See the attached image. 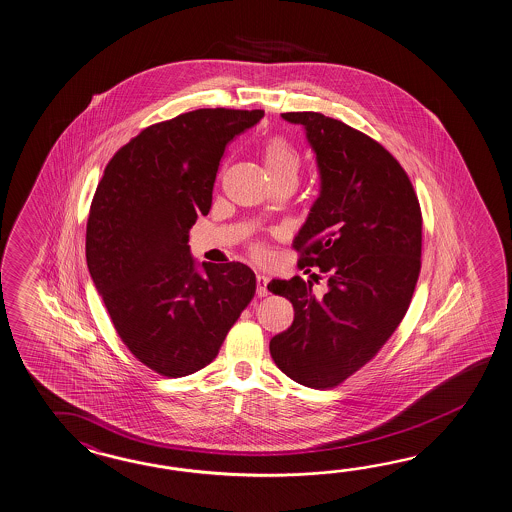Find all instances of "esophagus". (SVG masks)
Wrapping results in <instances>:
<instances>
[{"mask_svg": "<svg viewBox=\"0 0 512 512\" xmlns=\"http://www.w3.org/2000/svg\"><path fill=\"white\" fill-rule=\"evenodd\" d=\"M266 284H268V277L262 275V273H257V294H259V297L268 296Z\"/></svg>", "mask_w": 512, "mask_h": 512, "instance_id": "34e87169", "label": "esophagus"}]
</instances>
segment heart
Instances as JSON below:
<instances>
[{
	"label": "heart",
	"instance_id": "heart-1",
	"mask_svg": "<svg viewBox=\"0 0 512 512\" xmlns=\"http://www.w3.org/2000/svg\"><path fill=\"white\" fill-rule=\"evenodd\" d=\"M264 163L272 180L296 178L301 171V154L284 137H272L264 147Z\"/></svg>",
	"mask_w": 512,
	"mask_h": 512
}]
</instances>
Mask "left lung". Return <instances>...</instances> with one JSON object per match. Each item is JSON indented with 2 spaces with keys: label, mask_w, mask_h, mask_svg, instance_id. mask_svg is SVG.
<instances>
[{
  "label": "left lung",
  "mask_w": 512,
  "mask_h": 512,
  "mask_svg": "<svg viewBox=\"0 0 512 512\" xmlns=\"http://www.w3.org/2000/svg\"><path fill=\"white\" fill-rule=\"evenodd\" d=\"M316 154L319 194L294 239L299 268H319L323 297L299 275L268 290L294 307L270 340L273 362L301 386L341 384L375 356L408 312L421 272L422 218L408 174L386 148L338 119L288 112Z\"/></svg>",
  "instance_id": "8db88e82"
}]
</instances>
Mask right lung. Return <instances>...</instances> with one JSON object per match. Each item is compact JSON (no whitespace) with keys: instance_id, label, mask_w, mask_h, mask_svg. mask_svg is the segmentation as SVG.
Returning <instances> with one entry per match:
<instances>
[{"instance_id":"add662e5","label":"right lung","mask_w":512,"mask_h":512,"mask_svg":"<svg viewBox=\"0 0 512 512\" xmlns=\"http://www.w3.org/2000/svg\"><path fill=\"white\" fill-rule=\"evenodd\" d=\"M262 110L202 108L148 126L115 152L91 202L86 262L119 338L159 375L211 364L255 294L242 262H196L189 229L207 215L229 143Z\"/></svg>"}]
</instances>
